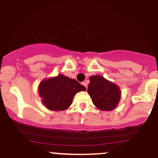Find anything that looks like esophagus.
<instances>
[{
    "instance_id": "obj_1",
    "label": "esophagus",
    "mask_w": 158,
    "mask_h": 158,
    "mask_svg": "<svg viewBox=\"0 0 158 158\" xmlns=\"http://www.w3.org/2000/svg\"><path fill=\"white\" fill-rule=\"evenodd\" d=\"M82 85H84V86L85 87V88H88V85H87V83L86 82H85V81H84V82H82Z\"/></svg>"
}]
</instances>
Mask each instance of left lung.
<instances>
[{
  "label": "left lung",
  "instance_id": "left-lung-1",
  "mask_svg": "<svg viewBox=\"0 0 158 158\" xmlns=\"http://www.w3.org/2000/svg\"><path fill=\"white\" fill-rule=\"evenodd\" d=\"M89 79L88 93L94 106L106 111L114 109L120 99L119 87L99 75L92 76Z\"/></svg>",
  "mask_w": 158,
  "mask_h": 158
}]
</instances>
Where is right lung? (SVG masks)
Here are the masks:
<instances>
[{"label":"right lung","mask_w":158,"mask_h":158,"mask_svg":"<svg viewBox=\"0 0 158 158\" xmlns=\"http://www.w3.org/2000/svg\"><path fill=\"white\" fill-rule=\"evenodd\" d=\"M86 90L77 80L64 75L44 79L40 83L39 94L43 104L52 110H64L71 105L75 94Z\"/></svg>","instance_id":"add662e5"}]
</instances>
